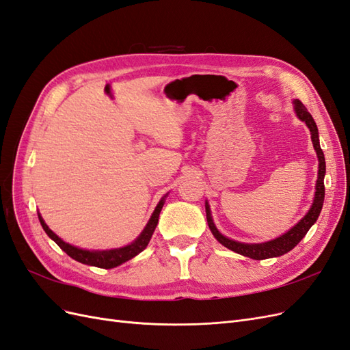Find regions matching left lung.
Wrapping results in <instances>:
<instances>
[{"mask_svg": "<svg viewBox=\"0 0 350 350\" xmlns=\"http://www.w3.org/2000/svg\"><path fill=\"white\" fill-rule=\"evenodd\" d=\"M295 112L298 115V118L301 121H304L308 129L311 131V139H312V144L314 149L317 152V156H319V179H317V185H315V197H314V203L310 208L308 213L304 216V219L296 224L291 230L286 232L284 235L264 242V243H242V242H237L232 241L226 237H224L220 232L216 229L213 220L210 217V208L206 203V213H207V221H208V228L211 230V234L215 235V238L221 243V245L235 251L241 256H245L254 260H266V258H273V257H280L283 254L289 252L291 250H293L298 243L301 242V239L306 235V232L310 230V228L315 224L317 219H319L321 208H323V203H324V175H325V159H324V153L320 147V140H319V129H317L315 121L311 116V113L308 112L304 107V103L301 100L296 99L295 102Z\"/></svg>", "mask_w": 350, "mask_h": 350, "instance_id": "8db88e82", "label": "left lung"}]
</instances>
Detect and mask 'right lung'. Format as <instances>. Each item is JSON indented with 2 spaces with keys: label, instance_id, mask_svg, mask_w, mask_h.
Returning a JSON list of instances; mask_svg holds the SVG:
<instances>
[{
  "label": "right lung",
  "instance_id": "1",
  "mask_svg": "<svg viewBox=\"0 0 350 350\" xmlns=\"http://www.w3.org/2000/svg\"><path fill=\"white\" fill-rule=\"evenodd\" d=\"M163 200L165 198L159 201V204L154 208L153 215L149 220V224H147V226L144 228V230L142 232V235L139 238H137L133 243H130V245L118 248V250H109V251H88V250L72 247V245H70V243H67V242L62 241L61 238H58L54 234V232H52L46 226V224L44 221V219L40 217V215H38V216H39L40 225L48 234V237L52 241H55L57 245L62 251H64L67 256H70L72 260H76V261L83 262V264H88V266H94V267H100V269H113L116 266H120V264L131 260L133 257L137 256V254H140L147 247V243H149V241L153 235V232H154V228L157 226L159 213H161V210L163 207Z\"/></svg>",
  "mask_w": 350,
  "mask_h": 350
}]
</instances>
